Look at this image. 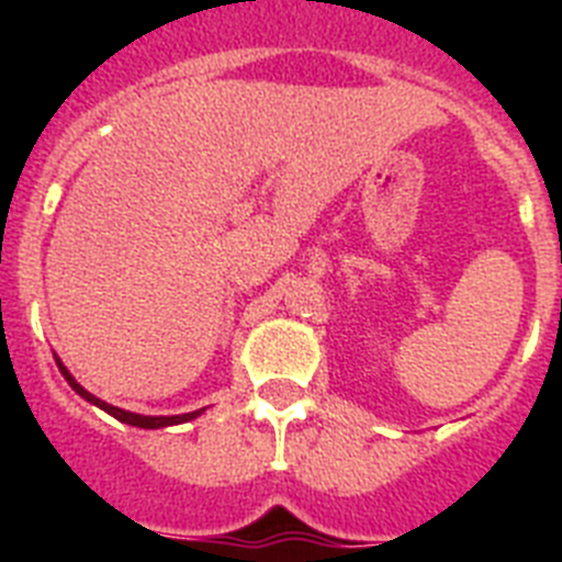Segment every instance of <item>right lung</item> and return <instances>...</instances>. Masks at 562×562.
Listing matches in <instances>:
<instances>
[{"label":"right lung","mask_w":562,"mask_h":562,"mask_svg":"<svg viewBox=\"0 0 562 562\" xmlns=\"http://www.w3.org/2000/svg\"><path fill=\"white\" fill-rule=\"evenodd\" d=\"M56 362H58V369H61L64 380H67L69 385H72V391H76V394H81L87 402H92V405L103 408V411H106V414H112L114 419L126 422V425H134V428H148V430H151V428H166V425H180V422L196 419V416L202 414V411H193V414H182V416H140V414H132V411L114 408V405H106V402H103V400H98V396L89 394V391L83 389V385H78V382L72 380V374H69V371L64 369V362L58 360V357H56Z\"/></svg>","instance_id":"right-lung-1"}]
</instances>
